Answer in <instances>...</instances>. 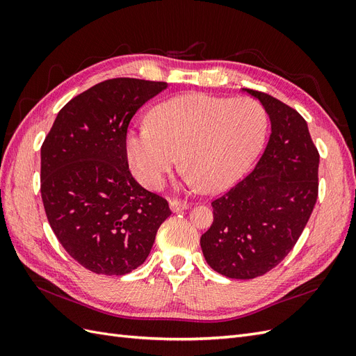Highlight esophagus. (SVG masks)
<instances>
[{"mask_svg":"<svg viewBox=\"0 0 356 356\" xmlns=\"http://www.w3.org/2000/svg\"><path fill=\"white\" fill-rule=\"evenodd\" d=\"M169 208L172 212H179V211H186L190 208V203L188 202H181L178 199H172L169 202Z\"/></svg>","mask_w":356,"mask_h":356,"instance_id":"obj_1","label":"esophagus"}]
</instances>
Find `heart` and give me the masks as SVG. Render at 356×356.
<instances>
[{"label":"heart","instance_id":"heart-1","mask_svg":"<svg viewBox=\"0 0 356 356\" xmlns=\"http://www.w3.org/2000/svg\"><path fill=\"white\" fill-rule=\"evenodd\" d=\"M266 129L263 106L251 98L181 95L157 105L149 126L127 132L126 156L136 178L152 190L165 186L181 155L188 168L186 186L218 193L243 175Z\"/></svg>","mask_w":356,"mask_h":356}]
</instances>
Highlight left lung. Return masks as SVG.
Instances as JSON below:
<instances>
[{
  "label": "left lung",
  "mask_w": 356,
  "mask_h": 356,
  "mask_svg": "<svg viewBox=\"0 0 356 356\" xmlns=\"http://www.w3.org/2000/svg\"><path fill=\"white\" fill-rule=\"evenodd\" d=\"M242 92L260 101L272 134L251 174L212 202L213 222L200 246L215 272L254 279L281 263L303 233L318 199L319 154L296 110L267 93Z\"/></svg>",
  "instance_id": "1"
}]
</instances>
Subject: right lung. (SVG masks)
<instances>
[{
	"instance_id": "add662e5",
	"label": "right lung",
	"mask_w": 356,
	"mask_h": 356,
	"mask_svg": "<svg viewBox=\"0 0 356 356\" xmlns=\"http://www.w3.org/2000/svg\"><path fill=\"white\" fill-rule=\"evenodd\" d=\"M163 81L113 79L72 98L41 147V197L65 251L98 275L141 266L169 215L168 202L129 170L126 134Z\"/></svg>"
}]
</instances>
